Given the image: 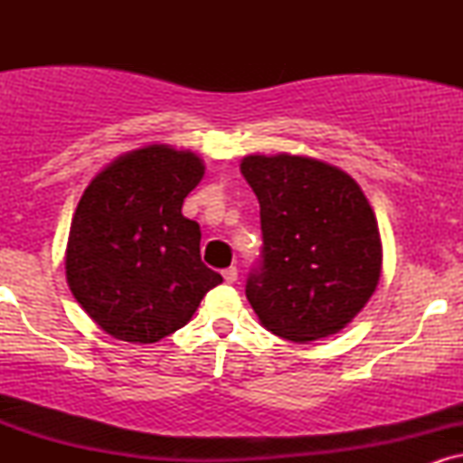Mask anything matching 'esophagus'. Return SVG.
I'll use <instances>...</instances> for the list:
<instances>
[{
  "label": "esophagus",
  "mask_w": 463,
  "mask_h": 463,
  "mask_svg": "<svg viewBox=\"0 0 463 463\" xmlns=\"http://www.w3.org/2000/svg\"><path fill=\"white\" fill-rule=\"evenodd\" d=\"M222 276H224V280H226V283H235V280H237V268H226L224 269V272H222Z\"/></svg>",
  "instance_id": "obj_1"
}]
</instances>
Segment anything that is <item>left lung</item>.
<instances>
[{
    "label": "left lung",
    "instance_id": "8db88e82",
    "mask_svg": "<svg viewBox=\"0 0 463 463\" xmlns=\"http://www.w3.org/2000/svg\"><path fill=\"white\" fill-rule=\"evenodd\" d=\"M261 206L263 248L246 296L268 331L305 344L342 331L379 285L383 248L364 191L309 156L241 161Z\"/></svg>",
    "mask_w": 463,
    "mask_h": 463
}]
</instances>
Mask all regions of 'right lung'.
I'll return each mask as SVG.
<instances>
[{
  "mask_svg": "<svg viewBox=\"0 0 463 463\" xmlns=\"http://www.w3.org/2000/svg\"><path fill=\"white\" fill-rule=\"evenodd\" d=\"M204 176L198 154L154 143L115 158L84 189L67 241V283L115 339L154 344L191 320L222 276L200 259L183 202Z\"/></svg>",
  "mask_w": 463,
  "mask_h": 463,
  "instance_id": "add662e5",
  "label": "right lung"
}]
</instances>
